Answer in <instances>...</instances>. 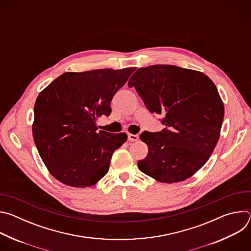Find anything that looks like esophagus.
<instances>
[{
  "mask_svg": "<svg viewBox=\"0 0 251 251\" xmlns=\"http://www.w3.org/2000/svg\"><path fill=\"white\" fill-rule=\"evenodd\" d=\"M139 139V136L138 135H135V134H128V141L130 142H135Z\"/></svg>",
  "mask_w": 251,
  "mask_h": 251,
  "instance_id": "1",
  "label": "esophagus"
}]
</instances>
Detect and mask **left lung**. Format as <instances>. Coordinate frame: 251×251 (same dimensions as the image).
Returning <instances> with one entry per match:
<instances>
[{"instance_id":"obj_1","label":"left lung","mask_w":251,"mask_h":251,"mask_svg":"<svg viewBox=\"0 0 251 251\" xmlns=\"http://www.w3.org/2000/svg\"><path fill=\"white\" fill-rule=\"evenodd\" d=\"M128 86L167 126L141 134L148 155L139 170L165 184L194 176L212 154L224 121V102L212 80L198 70L157 64L137 69Z\"/></svg>"}]
</instances>
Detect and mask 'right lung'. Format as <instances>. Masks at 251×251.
<instances>
[{"instance_id":"right-lung-1","label":"right lung","mask_w":251,"mask_h":251,"mask_svg":"<svg viewBox=\"0 0 251 251\" xmlns=\"http://www.w3.org/2000/svg\"><path fill=\"white\" fill-rule=\"evenodd\" d=\"M136 67L65 73L48 85L34 104L32 136L50 175L75 188L97 184L109 170L126 133L97 131L96 121L111 113L114 94Z\"/></svg>"}]
</instances>
